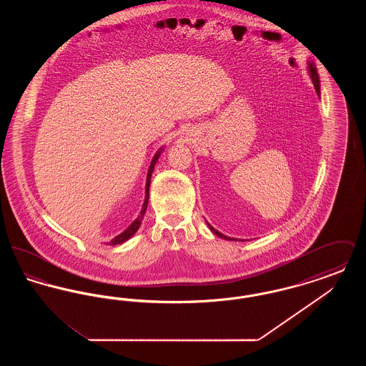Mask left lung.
<instances>
[{
	"label": "left lung",
	"mask_w": 366,
	"mask_h": 366,
	"mask_svg": "<svg viewBox=\"0 0 366 366\" xmlns=\"http://www.w3.org/2000/svg\"><path fill=\"white\" fill-rule=\"evenodd\" d=\"M307 70H309V75H310V78H312V81H313L314 89H315V92H317V96H320L321 94V92H320V78H318V72H317V69H315V66H314L313 61H309L307 63ZM207 225H209V230L215 234V236H218V237H221V239H225V240H237V239H232V237H227L225 234H222L221 232H218L215 227H211L209 222H207Z\"/></svg>",
	"instance_id": "8db88e82"
}]
</instances>
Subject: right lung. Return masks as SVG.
<instances>
[{
    "label": "right lung",
    "mask_w": 366,
    "mask_h": 366,
    "mask_svg": "<svg viewBox=\"0 0 366 366\" xmlns=\"http://www.w3.org/2000/svg\"><path fill=\"white\" fill-rule=\"evenodd\" d=\"M164 151V147H162V148H159L157 149V154H155V157L152 159V162H151V166H149V169H148V174H147V184H145V199H144V203H142V209L139 211V215L130 224V227H127L126 230H123L121 234H118L117 237H114L109 243H105L107 245L109 244V245H118V244L124 243V242H127L130 237H133L134 234H136V232L139 230V227H141V222H142V218H144V214H145V211H147V207H148V197H149V185H151V177H152V173H154V169H155V164H157V159L160 157V154Z\"/></svg>",
    "instance_id": "1"
}]
</instances>
